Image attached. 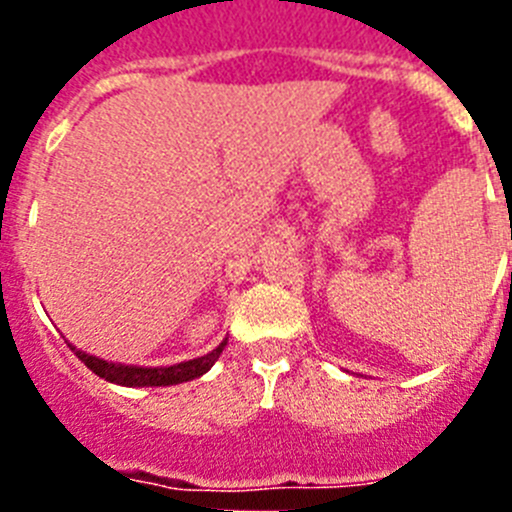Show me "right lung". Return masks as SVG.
Returning a JSON list of instances; mask_svg holds the SVG:
<instances>
[{"mask_svg":"<svg viewBox=\"0 0 512 512\" xmlns=\"http://www.w3.org/2000/svg\"><path fill=\"white\" fill-rule=\"evenodd\" d=\"M225 343L228 341H223L215 351H210L207 356H200V359L182 361V364L174 366H161V369H158V366L156 369H146V366L112 364V361L97 359V356H89L84 354V351H76L74 346H71V351H74V354L79 356V361H84L97 377L107 379V382L112 384H122V387H169V384H182L189 382V379L202 377V374L220 359Z\"/></svg>","mask_w":512,"mask_h":512,"instance_id":"add662e5","label":"right lung"}]
</instances>
